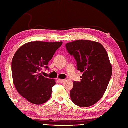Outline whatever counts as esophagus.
<instances>
[{"instance_id": "obj_1", "label": "esophagus", "mask_w": 128, "mask_h": 128, "mask_svg": "<svg viewBox=\"0 0 128 128\" xmlns=\"http://www.w3.org/2000/svg\"><path fill=\"white\" fill-rule=\"evenodd\" d=\"M58 82H60V83H64V82H65V80L59 79H58Z\"/></svg>"}]
</instances>
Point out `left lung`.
<instances>
[{
    "instance_id": "8db88e82",
    "label": "left lung",
    "mask_w": 128,
    "mask_h": 128,
    "mask_svg": "<svg viewBox=\"0 0 128 128\" xmlns=\"http://www.w3.org/2000/svg\"><path fill=\"white\" fill-rule=\"evenodd\" d=\"M66 46L77 62L78 70L83 72L81 81H74L70 91L72 102L82 108L94 105L102 98L112 75L108 53L101 44L90 40H76Z\"/></svg>"
}]
</instances>
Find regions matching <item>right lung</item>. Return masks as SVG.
<instances>
[{"mask_svg": "<svg viewBox=\"0 0 128 128\" xmlns=\"http://www.w3.org/2000/svg\"><path fill=\"white\" fill-rule=\"evenodd\" d=\"M62 42H29L21 46L12 60V75L15 88L28 102L41 104L52 95L55 79L42 75L48 64Z\"/></svg>", "mask_w": 128, "mask_h": 128, "instance_id": "obj_1", "label": "right lung"}]
</instances>
